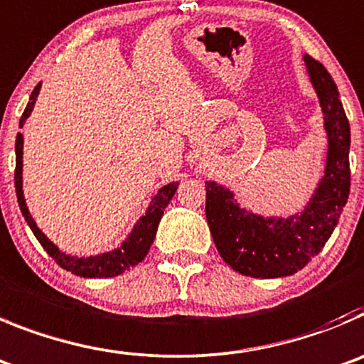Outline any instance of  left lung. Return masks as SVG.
I'll return each instance as SVG.
<instances>
[{
  "mask_svg": "<svg viewBox=\"0 0 364 364\" xmlns=\"http://www.w3.org/2000/svg\"><path fill=\"white\" fill-rule=\"evenodd\" d=\"M306 72L319 97L328 153L325 175L301 213L265 218L240 208L232 191L205 182V218L223 262L251 278H282L301 271L328 242L350 193V124L334 79L305 53Z\"/></svg>",
  "mask_w": 364,
  "mask_h": 364,
  "instance_id": "left-lung-1",
  "label": "left lung"
}]
</instances>
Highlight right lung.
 <instances>
[{
  "mask_svg": "<svg viewBox=\"0 0 364 364\" xmlns=\"http://www.w3.org/2000/svg\"><path fill=\"white\" fill-rule=\"evenodd\" d=\"M39 88H41V82L34 88L32 95H30V101L26 105L25 112H23L21 121L19 126L25 124V121L28 119V115L32 113V108L36 105V99H38ZM23 135L18 133L16 136V171H14V184H16V195H18V204L21 209L23 216H25L26 223L30 225L32 232H34L36 238L39 240V243L43 245L46 252L55 259L59 267L70 271L75 276H82V278H113V276L122 274L124 271L135 267L136 263H141L144 259V256L148 255L149 247H151L153 240H155L156 228H159V222L164 215V209L168 208L169 200L175 195L176 188H178V182H171V184L160 188L159 193L153 196L151 204L146 209V215L139 218V222L133 225L132 232L128 235V238L121 243V247L113 249L109 252H102L97 256H70L66 252L59 251L58 245H53L45 235H43L41 229L36 225L34 218L30 216L28 208L25 204V196H23Z\"/></svg>",
  "mask_w": 364,
  "mask_h": 364,
  "instance_id": "add662e5",
  "label": "right lung"
}]
</instances>
